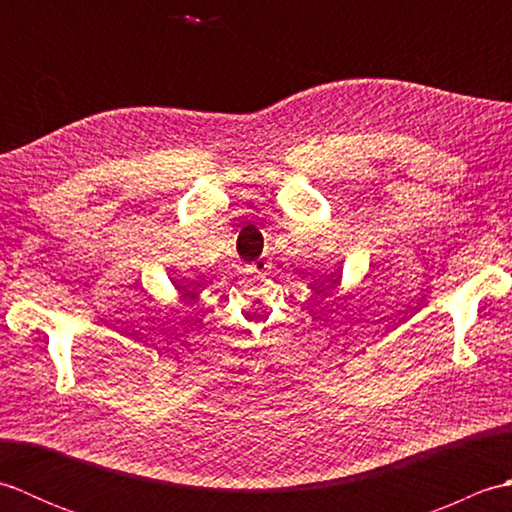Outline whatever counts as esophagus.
<instances>
[{
  "instance_id": "34e87169",
  "label": "esophagus",
  "mask_w": 512,
  "mask_h": 512,
  "mask_svg": "<svg viewBox=\"0 0 512 512\" xmlns=\"http://www.w3.org/2000/svg\"><path fill=\"white\" fill-rule=\"evenodd\" d=\"M266 268H268V262H266V259H257L255 264H250V266H248L250 273H264Z\"/></svg>"
}]
</instances>
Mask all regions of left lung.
I'll list each match as a JSON object with an SVG mask.
<instances>
[{"mask_svg": "<svg viewBox=\"0 0 512 512\" xmlns=\"http://www.w3.org/2000/svg\"><path fill=\"white\" fill-rule=\"evenodd\" d=\"M325 281H328V288H330V286L336 288V286H341V275L334 270V273H330L328 277H325Z\"/></svg>", "mask_w": 512, "mask_h": 512, "instance_id": "1", "label": "left lung"}]
</instances>
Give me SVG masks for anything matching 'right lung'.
I'll list each match as a JSON object with an SVG mask.
<instances>
[{
	"mask_svg": "<svg viewBox=\"0 0 512 512\" xmlns=\"http://www.w3.org/2000/svg\"><path fill=\"white\" fill-rule=\"evenodd\" d=\"M173 284H176V290H180V292H182V295H193V291H191L190 288L193 286H200V284H198V281H195V279H191V281H189V284H184V281L176 279V281H173Z\"/></svg>",
	"mask_w": 512,
	"mask_h": 512,
	"instance_id": "add662e5",
	"label": "right lung"
}]
</instances>
